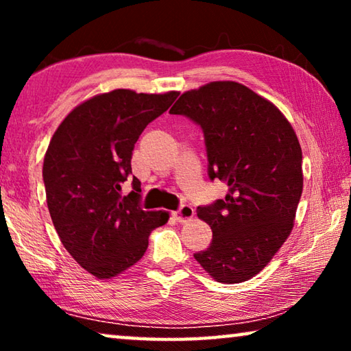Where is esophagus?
I'll return each instance as SVG.
<instances>
[{
  "label": "esophagus",
  "instance_id": "obj_1",
  "mask_svg": "<svg viewBox=\"0 0 351 351\" xmlns=\"http://www.w3.org/2000/svg\"><path fill=\"white\" fill-rule=\"evenodd\" d=\"M193 215H195L193 207H190V206H187V204H182V206L180 207V209H178L176 212H173L175 219H176V221H180V223L189 221V219L193 218Z\"/></svg>",
  "mask_w": 351,
  "mask_h": 351
}]
</instances>
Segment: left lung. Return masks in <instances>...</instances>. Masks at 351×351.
Here are the masks:
<instances>
[{
  "instance_id": "1",
  "label": "left lung",
  "mask_w": 351,
  "mask_h": 351,
  "mask_svg": "<svg viewBox=\"0 0 351 351\" xmlns=\"http://www.w3.org/2000/svg\"><path fill=\"white\" fill-rule=\"evenodd\" d=\"M170 114L201 127L210 181L228 184V195L199 206L212 243L195 254L221 283L249 280L288 239L302 197V148L276 105L237 82H210L184 93Z\"/></svg>"
}]
</instances>
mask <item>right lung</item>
Here are the masks:
<instances>
[{"mask_svg":"<svg viewBox=\"0 0 351 351\" xmlns=\"http://www.w3.org/2000/svg\"><path fill=\"white\" fill-rule=\"evenodd\" d=\"M178 94H99L75 106L49 142L43 181L52 223L66 251L97 278L132 268L152 230L167 223L169 212L142 210L138 178L127 197L121 190L136 141Z\"/></svg>","mask_w":351,"mask_h":351,"instance_id":"add662e5","label":"right lung"}]
</instances>
